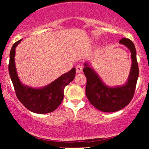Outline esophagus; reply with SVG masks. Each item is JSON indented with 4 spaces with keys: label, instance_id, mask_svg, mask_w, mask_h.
<instances>
[{
    "label": "esophagus",
    "instance_id": "obj_1",
    "mask_svg": "<svg viewBox=\"0 0 149 149\" xmlns=\"http://www.w3.org/2000/svg\"><path fill=\"white\" fill-rule=\"evenodd\" d=\"M76 72L78 73H81L82 71H83V66H80V65H78V66H76Z\"/></svg>",
    "mask_w": 149,
    "mask_h": 149
}]
</instances>
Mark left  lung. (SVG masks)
<instances>
[{
	"mask_svg": "<svg viewBox=\"0 0 149 149\" xmlns=\"http://www.w3.org/2000/svg\"><path fill=\"white\" fill-rule=\"evenodd\" d=\"M131 52L132 65L127 81L122 85L109 86L104 83L90 62L84 63V72L87 78L85 94L89 102L96 109L103 112H115L128 105L134 96L139 77V67L136 51L130 39L123 38L119 41Z\"/></svg>",
	"mask_w": 149,
	"mask_h": 149,
	"instance_id": "obj_1",
	"label": "left lung"
}]
</instances>
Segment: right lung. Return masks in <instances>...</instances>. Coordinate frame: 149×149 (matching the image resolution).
<instances>
[{"label": "right lung", "instance_id": "obj_1", "mask_svg": "<svg viewBox=\"0 0 149 149\" xmlns=\"http://www.w3.org/2000/svg\"><path fill=\"white\" fill-rule=\"evenodd\" d=\"M22 39L14 43L10 52L9 73L18 100L27 109L33 113L43 114L54 111L64 98V90L74 79L76 68L62 74L47 85L33 88L24 85L18 76L15 65V49Z\"/></svg>", "mask_w": 149, "mask_h": 149}]
</instances>
